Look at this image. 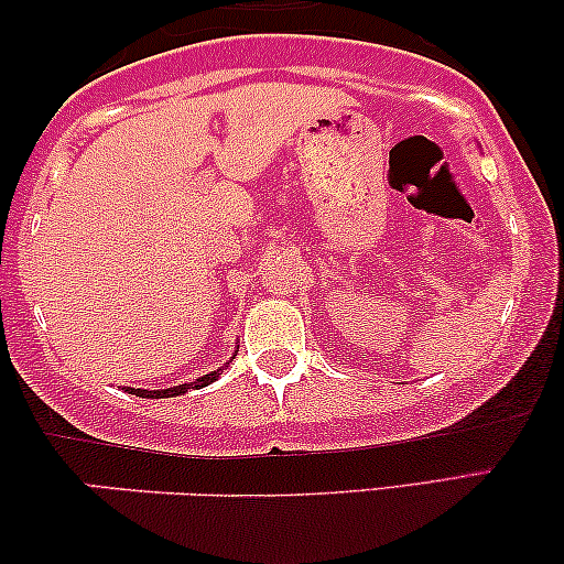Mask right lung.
Segmentation results:
<instances>
[{
	"label": "right lung",
	"mask_w": 564,
	"mask_h": 564,
	"mask_svg": "<svg viewBox=\"0 0 564 564\" xmlns=\"http://www.w3.org/2000/svg\"><path fill=\"white\" fill-rule=\"evenodd\" d=\"M220 372H223V369H218V372H210V375L199 377V380H195V382L176 384V388H169V390H135V388H128V392H133V395H138V398H174V395H184V392H187V390L205 388V384H210V382L218 380Z\"/></svg>",
	"instance_id": "add662e5"
}]
</instances>
